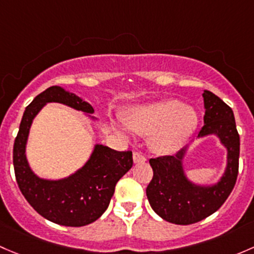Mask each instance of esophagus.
<instances>
[{
    "label": "esophagus",
    "mask_w": 254,
    "mask_h": 254,
    "mask_svg": "<svg viewBox=\"0 0 254 254\" xmlns=\"http://www.w3.org/2000/svg\"><path fill=\"white\" fill-rule=\"evenodd\" d=\"M133 161H134V164H143V163H145L146 159L142 153L134 151V153H133Z\"/></svg>",
    "instance_id": "34e87169"
}]
</instances>
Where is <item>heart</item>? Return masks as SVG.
Returning <instances> with one entry per match:
<instances>
[{"instance_id":"obj_1","label":"heart","mask_w":254,"mask_h":254,"mask_svg":"<svg viewBox=\"0 0 254 254\" xmlns=\"http://www.w3.org/2000/svg\"><path fill=\"white\" fill-rule=\"evenodd\" d=\"M195 110L176 99H164L130 110L127 126L135 133L153 135L151 146L158 153L177 150L197 126Z\"/></svg>"}]
</instances>
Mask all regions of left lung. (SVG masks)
<instances>
[{"mask_svg":"<svg viewBox=\"0 0 254 254\" xmlns=\"http://www.w3.org/2000/svg\"><path fill=\"white\" fill-rule=\"evenodd\" d=\"M204 126L198 138L215 134L227 149V164L216 184L202 186L190 182L185 175L184 156L187 146L176 155L150 159L153 179L146 187L150 206L169 223L190 225L215 213L230 195L239 175L240 135L232 109L211 91L204 90Z\"/></svg>","mask_w":254,"mask_h":254,"instance_id":"obj_1","label":"left lung"}]
</instances>
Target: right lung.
Listing matches in <instances>:
<instances>
[{
    "label": "right lung",
    "mask_w": 254,
    "mask_h": 254,
    "mask_svg": "<svg viewBox=\"0 0 254 254\" xmlns=\"http://www.w3.org/2000/svg\"><path fill=\"white\" fill-rule=\"evenodd\" d=\"M48 103L94 114L90 104L57 85L35 96L25 108L13 145L15 180L25 199L41 216L64 226H84L98 220L108 209L115 186L133 165L132 151L96 144L85 165L73 175L62 180L40 179L28 164L25 146L34 117Z\"/></svg>",
    "instance_id": "1"
}]
</instances>
